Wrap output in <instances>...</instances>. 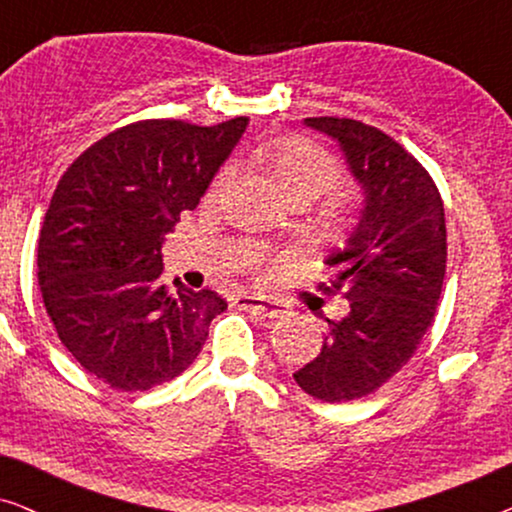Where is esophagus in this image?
Instances as JSON below:
<instances>
[{
	"instance_id": "esophagus-1",
	"label": "esophagus",
	"mask_w": 512,
	"mask_h": 512,
	"mask_svg": "<svg viewBox=\"0 0 512 512\" xmlns=\"http://www.w3.org/2000/svg\"><path fill=\"white\" fill-rule=\"evenodd\" d=\"M235 305L240 307V310H247V312L258 314V317H265V319H277V317H282V314L286 312L279 303H272V300L256 298V296H240V298H235Z\"/></svg>"
}]
</instances>
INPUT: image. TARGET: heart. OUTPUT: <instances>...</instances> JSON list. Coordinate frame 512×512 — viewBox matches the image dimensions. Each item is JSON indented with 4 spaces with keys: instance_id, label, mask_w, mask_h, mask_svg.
I'll return each mask as SVG.
<instances>
[{
    "instance_id": "1",
    "label": "heart",
    "mask_w": 512,
    "mask_h": 512,
    "mask_svg": "<svg viewBox=\"0 0 512 512\" xmlns=\"http://www.w3.org/2000/svg\"><path fill=\"white\" fill-rule=\"evenodd\" d=\"M265 160H268L272 174H275L282 191L289 195L296 205H307L335 188L345 177L340 160L333 156L324 146L312 142L307 137H284L265 149ZM233 179V165H223L216 172L212 191H221L228 181ZM321 219L326 226H340L345 221V202L340 195H328L321 205ZM254 263H261L256 258Z\"/></svg>"
}]
</instances>
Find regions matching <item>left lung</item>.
Wrapping results in <instances>:
<instances>
[{
	"label": "left lung",
	"instance_id": "8db88e82",
	"mask_svg": "<svg viewBox=\"0 0 512 512\" xmlns=\"http://www.w3.org/2000/svg\"><path fill=\"white\" fill-rule=\"evenodd\" d=\"M338 139L349 170L366 191L359 226L328 258L349 314L328 319L317 359L293 373L298 387L324 403H347L389 382L436 319L447 263L445 209L436 181L387 132L354 118H305Z\"/></svg>",
	"mask_w": 512,
	"mask_h": 512
}]
</instances>
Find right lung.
Listing matches in <instances>:
<instances>
[{
    "label": "right lung",
    "mask_w": 512,
    "mask_h": 512,
    "mask_svg": "<svg viewBox=\"0 0 512 512\" xmlns=\"http://www.w3.org/2000/svg\"><path fill=\"white\" fill-rule=\"evenodd\" d=\"M247 123L123 125L60 177L39 235L41 298L62 345L111 389L146 391L184 373L228 307L209 289H167L160 247Z\"/></svg>",
    "instance_id": "1"
}]
</instances>
